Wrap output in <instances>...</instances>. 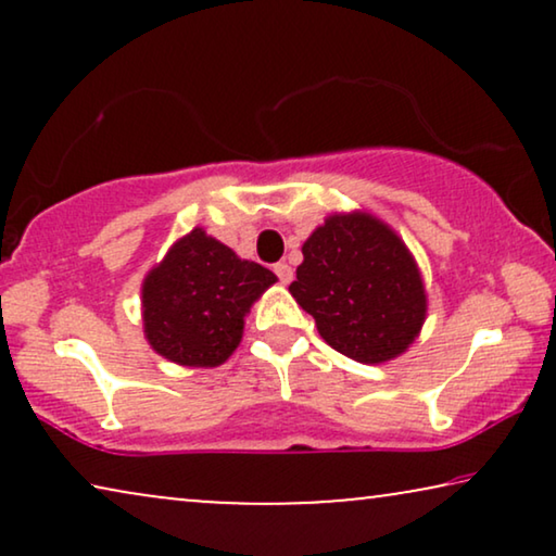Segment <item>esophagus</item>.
<instances>
[{
    "mask_svg": "<svg viewBox=\"0 0 556 556\" xmlns=\"http://www.w3.org/2000/svg\"><path fill=\"white\" fill-rule=\"evenodd\" d=\"M273 270H276V276L283 286L291 283V280H293V268L288 263H276V268H273Z\"/></svg>",
    "mask_w": 556,
    "mask_h": 556,
    "instance_id": "esophagus-1",
    "label": "esophagus"
}]
</instances>
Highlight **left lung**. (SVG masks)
I'll use <instances>...</instances> for the list:
<instances>
[{
    "label": "left lung",
    "instance_id": "1",
    "mask_svg": "<svg viewBox=\"0 0 556 556\" xmlns=\"http://www.w3.org/2000/svg\"><path fill=\"white\" fill-rule=\"evenodd\" d=\"M288 291L314 316L321 339L362 364L405 354L428 318V291L415 255L367 210L333 212L303 242Z\"/></svg>",
    "mask_w": 556,
    "mask_h": 556
}]
</instances>
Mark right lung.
Segmentation results:
<instances>
[{"label":"right lung","instance_id":"1","mask_svg":"<svg viewBox=\"0 0 556 556\" xmlns=\"http://www.w3.org/2000/svg\"><path fill=\"white\" fill-rule=\"evenodd\" d=\"M276 280V273L194 227L143 278V337L179 367H219L240 346L250 306Z\"/></svg>","mask_w":556,"mask_h":556}]
</instances>
